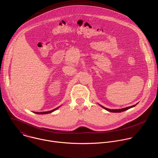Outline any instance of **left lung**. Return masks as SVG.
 I'll list each match as a JSON object with an SVG mask.
<instances>
[{
  "instance_id": "1",
  "label": "left lung",
  "mask_w": 158,
  "mask_h": 158,
  "mask_svg": "<svg viewBox=\"0 0 158 158\" xmlns=\"http://www.w3.org/2000/svg\"><path fill=\"white\" fill-rule=\"evenodd\" d=\"M136 105H137V104H135V105H133V106H129V107H124V108H122V109H110L106 108V107H104V106H102L101 105H100V106L102 107H103L104 109H106V110H108L109 112H123V111H124L126 110H127V109H129L130 108H132L133 107H135V106H136Z\"/></svg>"
}]
</instances>
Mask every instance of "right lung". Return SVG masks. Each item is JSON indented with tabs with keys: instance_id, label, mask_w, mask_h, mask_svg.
I'll return each mask as SVG.
<instances>
[{
	"instance_id": "right-lung-1",
	"label": "right lung",
	"mask_w": 158,
	"mask_h": 158,
	"mask_svg": "<svg viewBox=\"0 0 158 158\" xmlns=\"http://www.w3.org/2000/svg\"><path fill=\"white\" fill-rule=\"evenodd\" d=\"M59 107H57V108H56V109H52V110H49V111H46V112H35V114H49V113H51V112H53V111L56 110V109H57Z\"/></svg>"
}]
</instances>
